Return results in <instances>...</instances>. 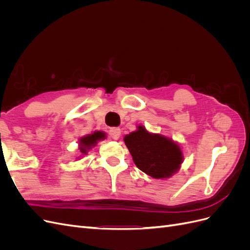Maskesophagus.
<instances>
[{"label":"esophagus","mask_w":250,"mask_h":250,"mask_svg":"<svg viewBox=\"0 0 250 250\" xmlns=\"http://www.w3.org/2000/svg\"><path fill=\"white\" fill-rule=\"evenodd\" d=\"M109 135H110L111 139L118 140L120 138V135H121V129H120V128H116V127L110 128V129H109Z\"/></svg>","instance_id":"esophagus-1"}]
</instances>
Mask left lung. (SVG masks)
<instances>
[{"label":"left lung","instance_id":"left-lung-1","mask_svg":"<svg viewBox=\"0 0 250 250\" xmlns=\"http://www.w3.org/2000/svg\"><path fill=\"white\" fill-rule=\"evenodd\" d=\"M124 142L135 166L153 178L170 177L183 163L178 145L163 135L149 133L143 126L127 134Z\"/></svg>","mask_w":250,"mask_h":250}]
</instances>
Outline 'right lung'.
<instances>
[{
  "instance_id": "right-lung-1",
  "label": "right lung",
  "mask_w": 250,
  "mask_h": 250,
  "mask_svg": "<svg viewBox=\"0 0 250 250\" xmlns=\"http://www.w3.org/2000/svg\"><path fill=\"white\" fill-rule=\"evenodd\" d=\"M105 138V134L102 131H96L93 134H88L86 137L80 139V151L82 153H86V149H90V147L95 146L98 141Z\"/></svg>"
}]
</instances>
